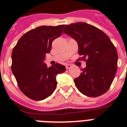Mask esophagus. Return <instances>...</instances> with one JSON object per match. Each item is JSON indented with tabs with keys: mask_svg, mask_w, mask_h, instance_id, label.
<instances>
[{
	"mask_svg": "<svg viewBox=\"0 0 127 127\" xmlns=\"http://www.w3.org/2000/svg\"><path fill=\"white\" fill-rule=\"evenodd\" d=\"M65 66L66 69H70V68L72 66V65L71 64H66Z\"/></svg>",
	"mask_w": 127,
	"mask_h": 127,
	"instance_id": "esophagus-1",
	"label": "esophagus"
}]
</instances>
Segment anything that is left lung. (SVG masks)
Listing matches in <instances>:
<instances>
[{
  "label": "left lung",
  "instance_id": "left-lung-1",
  "mask_svg": "<svg viewBox=\"0 0 127 127\" xmlns=\"http://www.w3.org/2000/svg\"><path fill=\"white\" fill-rule=\"evenodd\" d=\"M63 33L78 44V60L86 63L80 75L74 80L76 87L84 95L98 97L106 92L117 70L116 48L103 32L92 25L77 22L66 25Z\"/></svg>",
  "mask_w": 127,
  "mask_h": 127
}]
</instances>
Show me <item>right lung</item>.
Returning a JSON list of instances; mask_svg holds the SVG:
<instances>
[{
  "instance_id": "1",
  "label": "right lung",
  "mask_w": 127,
  "mask_h": 127,
  "mask_svg": "<svg viewBox=\"0 0 127 127\" xmlns=\"http://www.w3.org/2000/svg\"><path fill=\"white\" fill-rule=\"evenodd\" d=\"M64 25L42 26L29 31L18 40L12 53V71L19 88L31 99H45L57 88L56 76L66 70L56 63L49 68L43 63L52 42L61 36Z\"/></svg>"
}]
</instances>
